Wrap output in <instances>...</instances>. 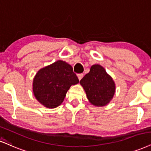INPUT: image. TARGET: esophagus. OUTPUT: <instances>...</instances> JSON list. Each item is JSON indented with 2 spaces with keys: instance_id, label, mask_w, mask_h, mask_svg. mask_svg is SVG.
<instances>
[{
  "instance_id": "34e87169",
  "label": "esophagus",
  "mask_w": 151,
  "mask_h": 151,
  "mask_svg": "<svg viewBox=\"0 0 151 151\" xmlns=\"http://www.w3.org/2000/svg\"><path fill=\"white\" fill-rule=\"evenodd\" d=\"M78 78L79 81H81V80L83 78V73H80V74H78Z\"/></svg>"
}]
</instances>
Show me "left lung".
Wrapping results in <instances>:
<instances>
[{
    "instance_id": "1",
    "label": "left lung",
    "mask_w": 151,
    "mask_h": 151,
    "mask_svg": "<svg viewBox=\"0 0 151 151\" xmlns=\"http://www.w3.org/2000/svg\"><path fill=\"white\" fill-rule=\"evenodd\" d=\"M89 101L96 106H104L111 101L115 84L111 76L101 65L94 64L80 81Z\"/></svg>"
}]
</instances>
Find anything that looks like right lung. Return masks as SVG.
<instances>
[{"label":"right lung","instance_id":"add662e5","mask_svg":"<svg viewBox=\"0 0 151 151\" xmlns=\"http://www.w3.org/2000/svg\"><path fill=\"white\" fill-rule=\"evenodd\" d=\"M79 80L70 64L58 60L41 68L33 81L35 97L44 106L54 109L64 101L67 91Z\"/></svg>","mask_w":151,"mask_h":151}]
</instances>
